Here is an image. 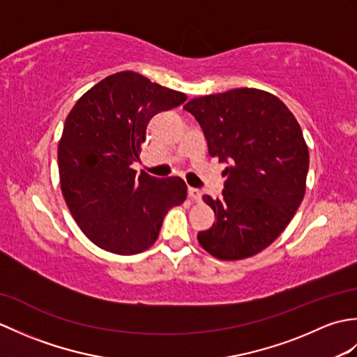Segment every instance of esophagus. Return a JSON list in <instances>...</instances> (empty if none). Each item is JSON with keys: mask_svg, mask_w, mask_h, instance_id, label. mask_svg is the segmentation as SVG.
<instances>
[{"mask_svg": "<svg viewBox=\"0 0 357 357\" xmlns=\"http://www.w3.org/2000/svg\"><path fill=\"white\" fill-rule=\"evenodd\" d=\"M188 196H190V198H192L193 201L199 202V201H201V198H202V192L199 190V188H193V187H190V188H188Z\"/></svg>", "mask_w": 357, "mask_h": 357, "instance_id": "34e87169", "label": "esophagus"}]
</instances>
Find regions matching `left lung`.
I'll return each mask as SVG.
<instances>
[{
    "label": "left lung",
    "mask_w": 357,
    "mask_h": 357,
    "mask_svg": "<svg viewBox=\"0 0 357 357\" xmlns=\"http://www.w3.org/2000/svg\"><path fill=\"white\" fill-rule=\"evenodd\" d=\"M184 109L199 123L210 156L229 164L222 195L202 196L216 222L199 231L201 247L221 261L262 252L304 199L310 156L299 123L278 96L248 87L195 98Z\"/></svg>",
    "instance_id": "obj_1"
}]
</instances>
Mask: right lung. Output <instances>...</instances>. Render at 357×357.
Wrapping results in <instances>:
<instances>
[{"label":"right lung","instance_id":"obj_1","mask_svg":"<svg viewBox=\"0 0 357 357\" xmlns=\"http://www.w3.org/2000/svg\"><path fill=\"white\" fill-rule=\"evenodd\" d=\"M185 100V93L126 70L87 90L66 118L58 144L63 196L81 231L105 252L147 250L167 211L185 201L181 178L136 176L130 167L139 159L149 121Z\"/></svg>","mask_w":357,"mask_h":357}]
</instances>
